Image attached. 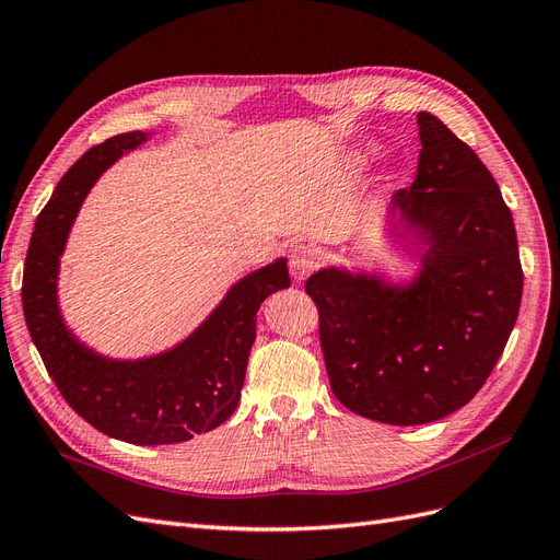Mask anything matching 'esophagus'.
Returning a JSON list of instances; mask_svg holds the SVG:
<instances>
[{
    "instance_id": "esophagus-1",
    "label": "esophagus",
    "mask_w": 560,
    "mask_h": 560,
    "mask_svg": "<svg viewBox=\"0 0 560 560\" xmlns=\"http://www.w3.org/2000/svg\"><path fill=\"white\" fill-rule=\"evenodd\" d=\"M317 266H319V254L313 247L301 245V247L292 249V254H290V270H292V276H294L296 282L306 280Z\"/></svg>"
}]
</instances>
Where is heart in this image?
I'll return each mask as SVG.
<instances>
[{
    "label": "heart",
    "mask_w": 560,
    "mask_h": 560,
    "mask_svg": "<svg viewBox=\"0 0 560 560\" xmlns=\"http://www.w3.org/2000/svg\"><path fill=\"white\" fill-rule=\"evenodd\" d=\"M374 151H376V149H366V151H364V156H362V159H369L371 154H374Z\"/></svg>",
    "instance_id": "heart-1"
}]
</instances>
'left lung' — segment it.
<instances>
[{
	"label": "left lung",
	"instance_id": "left-lung-1",
	"mask_svg": "<svg viewBox=\"0 0 560 560\" xmlns=\"http://www.w3.org/2000/svg\"><path fill=\"white\" fill-rule=\"evenodd\" d=\"M416 179L387 206L389 238L420 249L409 284L322 268L306 280L331 393L352 413L422 425L465 406L493 371L521 306L514 219L493 175L418 112Z\"/></svg>",
	"mask_w": 560,
	"mask_h": 560
}]
</instances>
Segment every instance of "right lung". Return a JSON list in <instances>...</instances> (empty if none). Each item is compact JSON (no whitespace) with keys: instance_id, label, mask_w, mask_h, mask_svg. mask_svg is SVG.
Returning <instances> with one entry per match:
<instances>
[{"instance_id":"right-lung-1","label":"right lung","mask_w":560,"mask_h":560,"mask_svg":"<svg viewBox=\"0 0 560 560\" xmlns=\"http://www.w3.org/2000/svg\"><path fill=\"white\" fill-rule=\"evenodd\" d=\"M147 132L114 135L89 149L58 182L32 233L23 313L48 376L95 430L138 446L189 442L222 425L241 401L257 311L290 287L287 259L235 282L210 317L171 350L144 360H112L79 343L58 308V268L67 235L91 186Z\"/></svg>"}]
</instances>
